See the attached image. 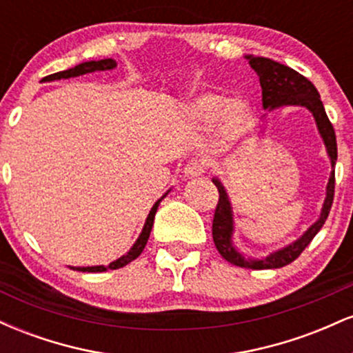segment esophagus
I'll list each match as a JSON object with an SVG mask.
<instances>
[{
    "label": "esophagus",
    "instance_id": "obj_1",
    "mask_svg": "<svg viewBox=\"0 0 353 353\" xmlns=\"http://www.w3.org/2000/svg\"><path fill=\"white\" fill-rule=\"evenodd\" d=\"M204 171H205L204 161L190 159L184 168V177H188V179H194V177L202 176V172Z\"/></svg>",
    "mask_w": 353,
    "mask_h": 353
}]
</instances>
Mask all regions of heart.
Segmentation results:
<instances>
[{
    "label": "heart",
    "instance_id": "obj_1",
    "mask_svg": "<svg viewBox=\"0 0 353 353\" xmlns=\"http://www.w3.org/2000/svg\"><path fill=\"white\" fill-rule=\"evenodd\" d=\"M190 112L196 119L212 123L222 114L225 128L232 132L244 131L249 124L250 111L242 103H229L222 96L204 94L190 104Z\"/></svg>",
    "mask_w": 353,
    "mask_h": 353
}]
</instances>
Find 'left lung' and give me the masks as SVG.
Returning a JSON list of instances; mask_svg holds the SVG:
<instances>
[{
	"instance_id": "left-lung-1",
	"label": "left lung",
	"mask_w": 353,
	"mask_h": 353,
	"mask_svg": "<svg viewBox=\"0 0 353 353\" xmlns=\"http://www.w3.org/2000/svg\"><path fill=\"white\" fill-rule=\"evenodd\" d=\"M249 59V64L252 70L259 74L262 88V106L264 109L287 106V104H294V106H303L314 114L315 123H317L319 132L322 136L323 143H325L327 152H329L332 168H335V161H337V139H335L334 125L327 117L325 109H323L322 101H320L319 91L315 89L314 84L310 83L305 76L299 74L292 68L285 66V64L277 63L269 58H259V56H245ZM214 184L219 190V202L216 212H214L212 221V239L216 244L219 254L230 262V264L242 267V269H279V267L289 265L303 252L307 245L310 244L312 239L317 236V232L325 224L327 217H329L332 202H334L335 192V171H332V176L327 184V197L323 202L322 214H320L319 221L312 224L309 230L301 239L292 242L290 245L283 247L277 252L270 254L265 259H244L237 252L236 247L232 245V209H230V202L228 192L222 188L221 181L212 179Z\"/></svg>"
}]
</instances>
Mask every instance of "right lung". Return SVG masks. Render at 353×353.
Segmentation results:
<instances>
[{
    "label": "right lung",
    "instance_id": "1",
    "mask_svg": "<svg viewBox=\"0 0 353 353\" xmlns=\"http://www.w3.org/2000/svg\"><path fill=\"white\" fill-rule=\"evenodd\" d=\"M112 68H116V61L114 59H101V61H88V63H81L78 66L71 68V70H66V71H59V72H54V74H50L46 76L43 81H56V79H68V78H76V76H83V74H89V72H96V71H106V70H112ZM161 199L156 202V204L152 205L151 212H149L148 219H145V224H144V229L143 232H141L139 239L136 241V244L132 245V249L129 250L128 254L123 255L121 259H117V261L111 262L108 267L104 265H96V267H78V270L81 272H106L108 269L114 270V269H121V267L128 265L129 262L134 261L136 257H139L141 252L144 250L145 244H148V239H149V234H151V229H152V224H154V216H156L157 212V205H159Z\"/></svg>",
    "mask_w": 353,
    "mask_h": 353
}]
</instances>
